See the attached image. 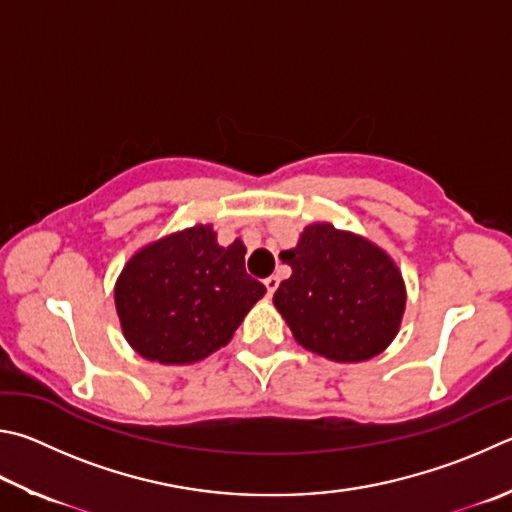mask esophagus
<instances>
[{
	"label": "esophagus",
	"instance_id": "esophagus-1",
	"mask_svg": "<svg viewBox=\"0 0 512 512\" xmlns=\"http://www.w3.org/2000/svg\"><path fill=\"white\" fill-rule=\"evenodd\" d=\"M277 284H280V280H277L275 275H271V277H266L264 280V286H266V293L268 295H273L275 293V288H277Z\"/></svg>",
	"mask_w": 512,
	"mask_h": 512
}]
</instances>
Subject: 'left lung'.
I'll return each instance as SVG.
<instances>
[{
  "label": "left lung",
  "mask_w": 512,
  "mask_h": 512,
  "mask_svg": "<svg viewBox=\"0 0 512 512\" xmlns=\"http://www.w3.org/2000/svg\"><path fill=\"white\" fill-rule=\"evenodd\" d=\"M280 259L293 273L273 304L297 345L333 362L371 360L392 345L407 288L387 250L358 232L315 221Z\"/></svg>",
  "instance_id": "1"
}]
</instances>
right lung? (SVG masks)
I'll return each instance as SVG.
<instances>
[{
	"label": "right lung",
	"instance_id": "add662e5",
	"mask_svg": "<svg viewBox=\"0 0 512 512\" xmlns=\"http://www.w3.org/2000/svg\"><path fill=\"white\" fill-rule=\"evenodd\" d=\"M246 246H219L212 224L154 239L127 259L114 286L120 329L138 356L192 365L226 347L266 288L246 273Z\"/></svg>",
	"mask_w": 512,
	"mask_h": 512
}]
</instances>
